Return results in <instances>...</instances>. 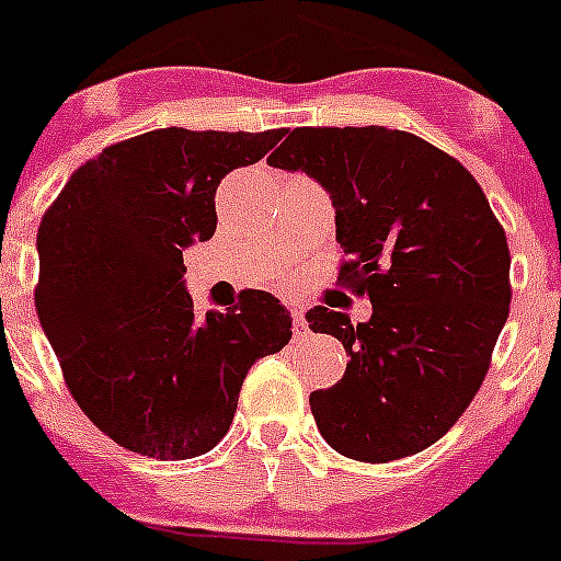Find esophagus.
Returning <instances> with one entry per match:
<instances>
[{
	"label": "esophagus",
	"mask_w": 561,
	"mask_h": 561,
	"mask_svg": "<svg viewBox=\"0 0 561 561\" xmlns=\"http://www.w3.org/2000/svg\"><path fill=\"white\" fill-rule=\"evenodd\" d=\"M291 322H295V339H300L306 333V311L300 306L291 308Z\"/></svg>",
	"instance_id": "obj_1"
}]
</instances>
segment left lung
<instances>
[{
    "mask_svg": "<svg viewBox=\"0 0 561 561\" xmlns=\"http://www.w3.org/2000/svg\"><path fill=\"white\" fill-rule=\"evenodd\" d=\"M266 162L330 192L346 255L339 284L371 300L369 322L324 306L306 313L350 355L344 377L311 393L319 432L350 460L419 455L490 369L512 300L504 228L477 179L410 131L302 126Z\"/></svg>",
    "mask_w": 561,
    "mask_h": 561,
    "instance_id": "left-lung-1",
    "label": "left lung"
}]
</instances>
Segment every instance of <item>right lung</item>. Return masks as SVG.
<instances>
[{"label": "right lung", "mask_w": 561, "mask_h": 561, "mask_svg": "<svg viewBox=\"0 0 561 561\" xmlns=\"http://www.w3.org/2000/svg\"><path fill=\"white\" fill-rule=\"evenodd\" d=\"M284 137L146 131L73 170L37 228L35 311L82 413L117 446L190 460L222 440L250 366L291 339L270 291L197 319L184 248L217 228L215 192Z\"/></svg>", "instance_id": "add662e5"}]
</instances>
